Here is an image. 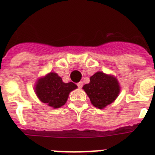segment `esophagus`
Masks as SVG:
<instances>
[{
    "instance_id": "1",
    "label": "esophagus",
    "mask_w": 155,
    "mask_h": 155,
    "mask_svg": "<svg viewBox=\"0 0 155 155\" xmlns=\"http://www.w3.org/2000/svg\"><path fill=\"white\" fill-rule=\"evenodd\" d=\"M77 86H78V87H79V88H82V87H83V82L80 81L79 83H78Z\"/></svg>"
}]
</instances>
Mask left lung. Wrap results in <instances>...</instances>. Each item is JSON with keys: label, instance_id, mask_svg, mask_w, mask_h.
Wrapping results in <instances>:
<instances>
[{"label": "left lung", "instance_id": "1", "mask_svg": "<svg viewBox=\"0 0 155 155\" xmlns=\"http://www.w3.org/2000/svg\"><path fill=\"white\" fill-rule=\"evenodd\" d=\"M90 79V83L83 86V89L90 97L93 105L101 109L116 99L120 87L115 77L98 72Z\"/></svg>", "mask_w": 155, "mask_h": 155}]
</instances>
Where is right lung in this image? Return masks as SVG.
Here are the masks:
<instances>
[{"label":"right lung","mask_w":155,"mask_h":155,"mask_svg":"<svg viewBox=\"0 0 155 155\" xmlns=\"http://www.w3.org/2000/svg\"><path fill=\"white\" fill-rule=\"evenodd\" d=\"M77 88L72 82L64 83L55 72H51L39 79L36 85V93L40 100L54 108L64 105L72 91Z\"/></svg>","instance_id":"right-lung-1"}]
</instances>
